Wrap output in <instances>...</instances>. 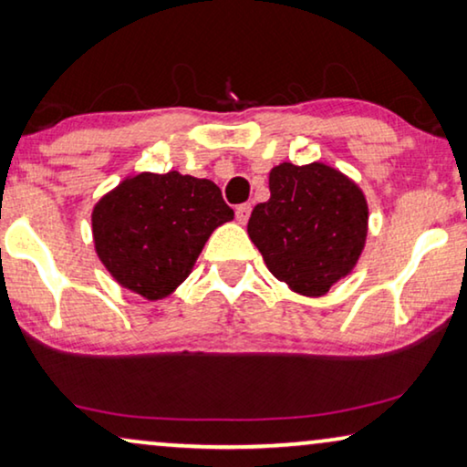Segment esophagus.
Here are the masks:
<instances>
[{
	"label": "esophagus",
	"mask_w": 467,
	"mask_h": 467,
	"mask_svg": "<svg viewBox=\"0 0 467 467\" xmlns=\"http://www.w3.org/2000/svg\"><path fill=\"white\" fill-rule=\"evenodd\" d=\"M248 214H251V203H240V206L235 208V219H238L242 225L248 221Z\"/></svg>",
	"instance_id": "34e87169"
}]
</instances>
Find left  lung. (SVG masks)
<instances>
[{"label": "left lung", "mask_w": 467, "mask_h": 467, "mask_svg": "<svg viewBox=\"0 0 467 467\" xmlns=\"http://www.w3.org/2000/svg\"><path fill=\"white\" fill-rule=\"evenodd\" d=\"M368 203L361 189L323 163H280L270 200L257 203L248 235L278 280L302 296H323L353 270L366 244Z\"/></svg>", "instance_id": "obj_1"}]
</instances>
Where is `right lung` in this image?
<instances>
[{
    "instance_id": "1",
    "label": "right lung",
    "mask_w": 467,
    "mask_h": 467,
    "mask_svg": "<svg viewBox=\"0 0 467 467\" xmlns=\"http://www.w3.org/2000/svg\"><path fill=\"white\" fill-rule=\"evenodd\" d=\"M232 219L213 181L144 171L95 206V251L120 285L161 299L189 276L210 234Z\"/></svg>"
}]
</instances>
